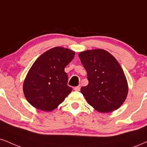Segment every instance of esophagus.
Masks as SVG:
<instances>
[{"instance_id":"obj_1","label":"esophagus","mask_w":147,"mask_h":147,"mask_svg":"<svg viewBox=\"0 0 147 147\" xmlns=\"http://www.w3.org/2000/svg\"><path fill=\"white\" fill-rule=\"evenodd\" d=\"M74 90H76V91H79V90H80V86H76V87H74Z\"/></svg>"}]
</instances>
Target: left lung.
<instances>
[{"mask_svg": "<svg viewBox=\"0 0 147 147\" xmlns=\"http://www.w3.org/2000/svg\"><path fill=\"white\" fill-rule=\"evenodd\" d=\"M79 58L87 72L88 84L81 88L87 102L99 112H110L123 104L128 84L120 64L102 49L80 52Z\"/></svg>", "mask_w": 147, "mask_h": 147, "instance_id": "left-lung-1", "label": "left lung"}]
</instances>
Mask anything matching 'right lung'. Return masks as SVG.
Wrapping results in <instances>:
<instances>
[{
  "label": "right lung",
  "instance_id": "right-lung-1",
  "mask_svg": "<svg viewBox=\"0 0 147 147\" xmlns=\"http://www.w3.org/2000/svg\"><path fill=\"white\" fill-rule=\"evenodd\" d=\"M75 56L69 49L55 47L41 54L28 71L23 84L26 100L38 110L52 111L72 90L65 67Z\"/></svg>",
  "mask_w": 147,
  "mask_h": 147
}]
</instances>
